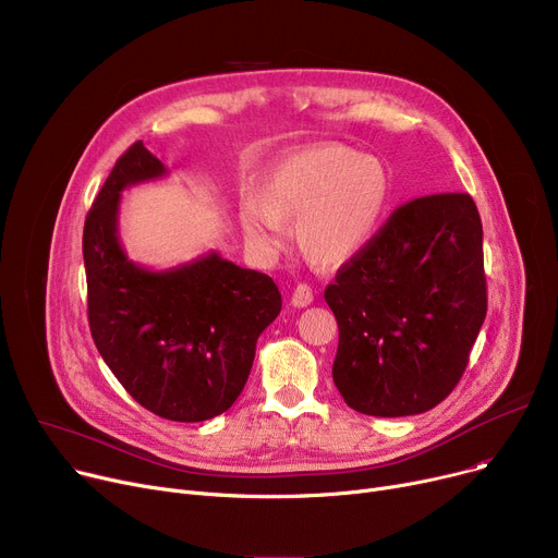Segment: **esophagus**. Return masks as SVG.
<instances>
[{
    "label": "esophagus",
    "mask_w": 558,
    "mask_h": 558,
    "mask_svg": "<svg viewBox=\"0 0 558 558\" xmlns=\"http://www.w3.org/2000/svg\"><path fill=\"white\" fill-rule=\"evenodd\" d=\"M290 302H292V306H298V308L308 306V304L313 302V290H311V286H308V283H298V286H294Z\"/></svg>",
    "instance_id": "obj_1"
}]
</instances>
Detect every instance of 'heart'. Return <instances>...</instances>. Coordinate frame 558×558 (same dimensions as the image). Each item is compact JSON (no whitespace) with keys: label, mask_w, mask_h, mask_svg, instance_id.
Segmentation results:
<instances>
[{"label":"heart","mask_w":558,"mask_h":558,"mask_svg":"<svg viewBox=\"0 0 558 558\" xmlns=\"http://www.w3.org/2000/svg\"><path fill=\"white\" fill-rule=\"evenodd\" d=\"M389 203L383 161L340 144L290 150L258 178L254 198L239 207L243 236L260 254H275L292 222L300 250L333 268L376 236Z\"/></svg>","instance_id":"b5f03b06"}]
</instances>
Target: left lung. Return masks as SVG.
<instances>
[{
	"label": "left lung",
	"instance_id": "left-lung-1",
	"mask_svg": "<svg viewBox=\"0 0 558 558\" xmlns=\"http://www.w3.org/2000/svg\"><path fill=\"white\" fill-rule=\"evenodd\" d=\"M324 300L338 319L333 383L349 408L410 416L439 405L486 317L482 220L471 195L401 205Z\"/></svg>",
	"mask_w": 558,
	"mask_h": 558
}]
</instances>
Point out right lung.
<instances>
[{"mask_svg":"<svg viewBox=\"0 0 558 558\" xmlns=\"http://www.w3.org/2000/svg\"><path fill=\"white\" fill-rule=\"evenodd\" d=\"M161 175L163 163L135 142L98 191L83 229L87 319L130 397L161 418L198 423L239 399L281 292L216 252L163 272L133 264L117 234L121 191Z\"/></svg>","mask_w":558,"mask_h":558,"instance_id":"add662e5","label":"right lung"}]
</instances>
